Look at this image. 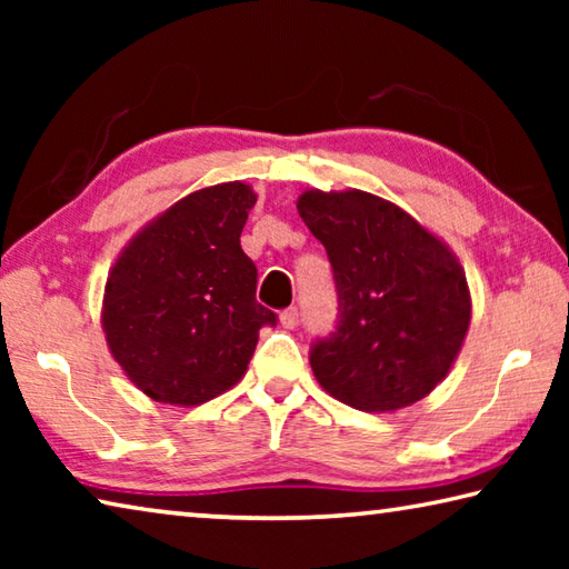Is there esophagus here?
Returning a JSON list of instances; mask_svg holds the SVG:
<instances>
[{"mask_svg":"<svg viewBox=\"0 0 569 569\" xmlns=\"http://www.w3.org/2000/svg\"><path fill=\"white\" fill-rule=\"evenodd\" d=\"M298 319H301V313H298L296 306H291V308H286V311H281V326H283V329H296Z\"/></svg>","mask_w":569,"mask_h":569,"instance_id":"esophagus-1","label":"esophagus"}]
</instances>
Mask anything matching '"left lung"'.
<instances>
[{
	"mask_svg": "<svg viewBox=\"0 0 569 569\" xmlns=\"http://www.w3.org/2000/svg\"><path fill=\"white\" fill-rule=\"evenodd\" d=\"M298 216L326 248L339 303L333 331L308 351L316 379L361 411H393L427 397L469 329L457 258L371 192L308 190Z\"/></svg>",
	"mask_w": 569,
	"mask_h": 569,
	"instance_id": "obj_1",
	"label": "left lung"
}]
</instances>
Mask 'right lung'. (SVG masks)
<instances>
[{
    "instance_id": "right-lung-1",
    "label": "right lung",
    "mask_w": 569,
    "mask_h": 569,
    "mask_svg": "<svg viewBox=\"0 0 569 569\" xmlns=\"http://www.w3.org/2000/svg\"><path fill=\"white\" fill-rule=\"evenodd\" d=\"M253 206L243 182L192 192L112 266L104 336L150 399L196 407L218 397L246 373L258 331L278 323L256 301L258 268L240 248Z\"/></svg>"
}]
</instances>
